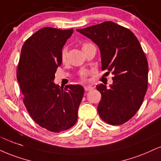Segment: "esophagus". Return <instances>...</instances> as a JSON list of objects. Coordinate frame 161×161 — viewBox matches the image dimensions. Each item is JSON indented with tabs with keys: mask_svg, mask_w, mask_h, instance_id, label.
<instances>
[{
	"mask_svg": "<svg viewBox=\"0 0 161 161\" xmlns=\"http://www.w3.org/2000/svg\"><path fill=\"white\" fill-rule=\"evenodd\" d=\"M84 88H85V90H86V92H88V91L92 90V89L94 88H93V87L91 86H86L84 87Z\"/></svg>",
	"mask_w": 161,
	"mask_h": 161,
	"instance_id": "34e87169",
	"label": "esophagus"
}]
</instances>
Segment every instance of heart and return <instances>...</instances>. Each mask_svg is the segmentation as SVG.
Returning <instances> with one entry per match:
<instances>
[{
	"label": "heart",
	"mask_w": 161,
	"mask_h": 161,
	"mask_svg": "<svg viewBox=\"0 0 161 161\" xmlns=\"http://www.w3.org/2000/svg\"><path fill=\"white\" fill-rule=\"evenodd\" d=\"M90 44L91 43H84V44H83V46H82V48L86 47V46L90 45ZM67 48L64 47L63 49H62L61 52V58L62 61H65L66 58H67ZM86 75H87V72H86V71H82V72L80 73V76H81V78H82V79H86Z\"/></svg>",
	"instance_id": "b5f03b06"
}]
</instances>
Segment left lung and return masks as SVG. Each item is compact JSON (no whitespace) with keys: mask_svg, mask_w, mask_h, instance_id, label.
<instances>
[{"mask_svg":"<svg viewBox=\"0 0 161 161\" xmlns=\"http://www.w3.org/2000/svg\"><path fill=\"white\" fill-rule=\"evenodd\" d=\"M76 31L98 46L102 70L115 75L109 88L97 86L102 97L97 106L100 118L112 125L127 122L142 105L148 88V61L138 39L112 22Z\"/></svg>","mask_w":161,"mask_h":161,"instance_id":"1","label":"left lung"}]
</instances>
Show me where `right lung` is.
Returning a JSON list of instances; mask_svg holds the SVG:
<instances>
[{"label":"right lung","instance_id":"1","mask_svg":"<svg viewBox=\"0 0 161 161\" xmlns=\"http://www.w3.org/2000/svg\"><path fill=\"white\" fill-rule=\"evenodd\" d=\"M73 32V29H40L23 44L17 69L23 102L31 117L55 133L75 125L84 94L80 85H67L63 89L53 82L62 63L61 50Z\"/></svg>","mask_w":161,"mask_h":161}]
</instances>
